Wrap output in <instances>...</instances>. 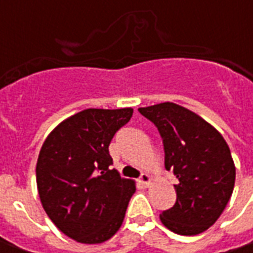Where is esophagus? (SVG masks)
<instances>
[{"label":"esophagus","mask_w":253,"mask_h":253,"mask_svg":"<svg viewBox=\"0 0 253 253\" xmlns=\"http://www.w3.org/2000/svg\"><path fill=\"white\" fill-rule=\"evenodd\" d=\"M139 183H141L143 187H149V184L152 183V177H150L149 173H142L141 177H139Z\"/></svg>","instance_id":"34e87169"}]
</instances>
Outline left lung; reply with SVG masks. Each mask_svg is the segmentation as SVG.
<instances>
[{
	"mask_svg": "<svg viewBox=\"0 0 253 253\" xmlns=\"http://www.w3.org/2000/svg\"><path fill=\"white\" fill-rule=\"evenodd\" d=\"M163 138L165 168L177 179L176 203L160 214L165 228L195 236L215 223L234 188L236 167L221 132L175 103L138 108Z\"/></svg>",
	"mask_w": 253,
	"mask_h": 253,
	"instance_id": "1",
	"label": "left lung"
}]
</instances>
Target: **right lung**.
Returning a JSON list of instances; mask_svg holds the SVG:
<instances>
[{
    "label": "right lung",
    "mask_w": 253,
    "mask_h": 253,
    "mask_svg": "<svg viewBox=\"0 0 253 253\" xmlns=\"http://www.w3.org/2000/svg\"><path fill=\"white\" fill-rule=\"evenodd\" d=\"M132 108H88L61 122L43 142L36 164L42 206L54 225L83 244L119 230L135 183L111 169V139Z\"/></svg>",
    "instance_id": "1"
}]
</instances>
